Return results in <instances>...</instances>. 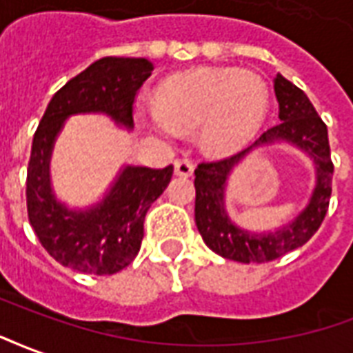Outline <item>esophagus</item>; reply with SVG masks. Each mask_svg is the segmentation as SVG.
<instances>
[{
  "label": "esophagus",
  "instance_id": "34e87169",
  "mask_svg": "<svg viewBox=\"0 0 353 353\" xmlns=\"http://www.w3.org/2000/svg\"><path fill=\"white\" fill-rule=\"evenodd\" d=\"M194 169L195 165L190 159H176L174 161V174H179V176H192Z\"/></svg>",
  "mask_w": 353,
  "mask_h": 353
}]
</instances>
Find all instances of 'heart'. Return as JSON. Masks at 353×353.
Segmentation results:
<instances>
[{"label": "heart", "mask_w": 353, "mask_h": 353, "mask_svg": "<svg viewBox=\"0 0 353 353\" xmlns=\"http://www.w3.org/2000/svg\"><path fill=\"white\" fill-rule=\"evenodd\" d=\"M271 92L263 77L239 69H199L174 74L156 92V110L137 122L156 137L197 130V145L210 156H231L250 145L263 128Z\"/></svg>", "instance_id": "heart-1"}]
</instances>
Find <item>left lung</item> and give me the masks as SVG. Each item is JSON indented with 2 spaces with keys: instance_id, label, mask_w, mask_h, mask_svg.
<instances>
[{
  "instance_id": "8db88e82",
  "label": "left lung",
  "mask_w": 353,
  "mask_h": 353,
  "mask_svg": "<svg viewBox=\"0 0 353 353\" xmlns=\"http://www.w3.org/2000/svg\"><path fill=\"white\" fill-rule=\"evenodd\" d=\"M279 99V125H272L248 148L231 158L199 163L195 169V225L208 248L241 263H265L299 248L318 231L327 214L333 161L327 125L321 122L307 94L282 74L274 77ZM285 142L313 159L316 184L307 207L284 226L271 232H250L236 226L225 208V188L234 167L261 145Z\"/></svg>"
}]
</instances>
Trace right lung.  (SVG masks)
<instances>
[{"instance_id": "right-lung-1", "label": "right lung", "mask_w": 353, "mask_h": 353, "mask_svg": "<svg viewBox=\"0 0 353 353\" xmlns=\"http://www.w3.org/2000/svg\"><path fill=\"white\" fill-rule=\"evenodd\" d=\"M152 71L146 58H101L61 86L41 118L28 163V218L43 248L63 267L99 276L125 269L139 254L148 208L171 182L173 165H125L101 201L69 208L56 197L50 179L54 143L65 120L97 112L133 130L135 94Z\"/></svg>"}]
</instances>
